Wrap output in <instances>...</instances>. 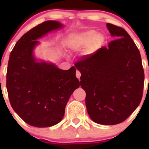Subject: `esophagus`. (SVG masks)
Segmentation results:
<instances>
[{"label": "esophagus", "instance_id": "esophagus-1", "mask_svg": "<svg viewBox=\"0 0 149 149\" xmlns=\"http://www.w3.org/2000/svg\"><path fill=\"white\" fill-rule=\"evenodd\" d=\"M81 72L79 71V70H76V77L78 78V79H79V80H80V77H81Z\"/></svg>", "mask_w": 149, "mask_h": 149}]
</instances>
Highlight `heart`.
<instances>
[{"label":"heart","mask_w":149,"mask_h":149,"mask_svg":"<svg viewBox=\"0 0 149 149\" xmlns=\"http://www.w3.org/2000/svg\"><path fill=\"white\" fill-rule=\"evenodd\" d=\"M104 37L102 34L97 33L94 30H88L70 37L67 40L68 47L73 51L79 50L89 46L91 50H95L101 45Z\"/></svg>","instance_id":"b5f03b06"}]
</instances>
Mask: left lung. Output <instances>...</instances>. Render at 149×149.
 <instances>
[{"mask_svg":"<svg viewBox=\"0 0 149 149\" xmlns=\"http://www.w3.org/2000/svg\"><path fill=\"white\" fill-rule=\"evenodd\" d=\"M107 27L114 40L84 56L75 66L81 72L90 118L111 125L125 121L138 107L143 96L144 71L140 52L123 28Z\"/></svg>","mask_w":149,"mask_h":149,"instance_id":"8db88e82","label":"left lung"}]
</instances>
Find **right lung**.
<instances>
[{
  "instance_id": "right-lung-1",
  "label": "right lung",
  "mask_w": 149,
  "mask_h": 149,
  "mask_svg": "<svg viewBox=\"0 0 149 149\" xmlns=\"http://www.w3.org/2000/svg\"><path fill=\"white\" fill-rule=\"evenodd\" d=\"M62 27L56 21H47L24 34L15 45L8 60L6 88L13 110L25 123L37 127L61 121L72 93L80 84L74 66L59 69L33 56L37 39Z\"/></svg>"
}]
</instances>
